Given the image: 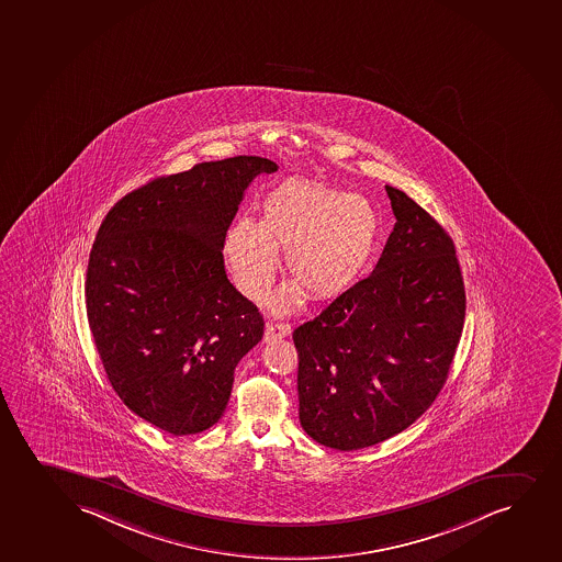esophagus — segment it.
Listing matches in <instances>:
<instances>
[{
  "mask_svg": "<svg viewBox=\"0 0 562 562\" xmlns=\"http://www.w3.org/2000/svg\"><path fill=\"white\" fill-rule=\"evenodd\" d=\"M290 324H285V322H269L267 327H265V340L271 342V340H277V338L290 337Z\"/></svg>",
  "mask_w": 562,
  "mask_h": 562,
  "instance_id": "esophagus-1",
  "label": "esophagus"
}]
</instances>
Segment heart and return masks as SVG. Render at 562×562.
<instances>
[{"label":"heart","mask_w":562,"mask_h":562,"mask_svg":"<svg viewBox=\"0 0 562 562\" xmlns=\"http://www.w3.org/2000/svg\"><path fill=\"white\" fill-rule=\"evenodd\" d=\"M380 233L382 218L363 195L288 180L265 195L258 222L243 216L229 225L224 254L238 290L259 301L277 274L278 250H285L293 282L278 290L269 306L290 312L303 291L325 301L356 284L376 254Z\"/></svg>","instance_id":"1"}]
</instances>
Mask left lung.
Masks as SVG:
<instances>
[{"instance_id": "8db88e82", "label": "left lung", "mask_w": 562, "mask_h": 562, "mask_svg": "<svg viewBox=\"0 0 562 562\" xmlns=\"http://www.w3.org/2000/svg\"><path fill=\"white\" fill-rule=\"evenodd\" d=\"M396 224L374 271L293 330L299 419L317 443L369 448L435 403L467 297L456 245L414 199L385 186Z\"/></svg>"}]
</instances>
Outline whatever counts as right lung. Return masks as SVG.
I'll return each instance as SVG.
<instances>
[{
  "instance_id": "1",
  "label": "right lung",
  "mask_w": 562,
  "mask_h": 562,
  "mask_svg": "<svg viewBox=\"0 0 562 562\" xmlns=\"http://www.w3.org/2000/svg\"><path fill=\"white\" fill-rule=\"evenodd\" d=\"M274 161L237 156L140 186L109 211L87 271V314L106 378L169 435L218 423L263 317L227 280L225 232Z\"/></svg>"
}]
</instances>
